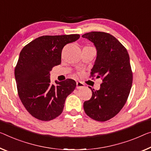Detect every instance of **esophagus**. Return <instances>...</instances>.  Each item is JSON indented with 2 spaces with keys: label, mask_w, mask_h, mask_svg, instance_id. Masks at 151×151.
Instances as JSON below:
<instances>
[{
  "label": "esophagus",
  "mask_w": 151,
  "mask_h": 151,
  "mask_svg": "<svg viewBox=\"0 0 151 151\" xmlns=\"http://www.w3.org/2000/svg\"><path fill=\"white\" fill-rule=\"evenodd\" d=\"M83 87H84V83L81 82H76V88H77V89H82Z\"/></svg>",
  "instance_id": "34e87169"
}]
</instances>
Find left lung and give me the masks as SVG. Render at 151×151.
I'll list each match as a JSON object with an SVG mask.
<instances>
[{"label":"left lung","instance_id":"8db88e82","mask_svg":"<svg viewBox=\"0 0 151 151\" xmlns=\"http://www.w3.org/2000/svg\"><path fill=\"white\" fill-rule=\"evenodd\" d=\"M94 43L97 57L90 78H101L99 90L91 88L92 95L83 103L88 116L105 122L117 114L126 104L133 81L129 57L122 43L109 33L91 32L82 35Z\"/></svg>","mask_w":151,"mask_h":151}]
</instances>
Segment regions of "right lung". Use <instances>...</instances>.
<instances>
[{"mask_svg": "<svg viewBox=\"0 0 151 151\" xmlns=\"http://www.w3.org/2000/svg\"><path fill=\"white\" fill-rule=\"evenodd\" d=\"M79 34L42 36L25 45L15 68L18 95L30 115L50 121L61 114L66 98L76 86L71 79L50 83V71L60 65L65 46L80 38Z\"/></svg>", "mask_w": 151, "mask_h": 151, "instance_id": "1", "label": "right lung"}]
</instances>
